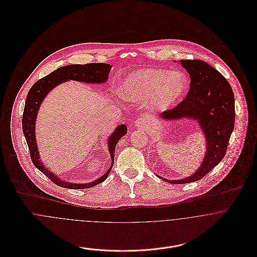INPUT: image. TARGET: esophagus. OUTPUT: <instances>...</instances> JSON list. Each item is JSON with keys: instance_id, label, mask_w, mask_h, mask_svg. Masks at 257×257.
I'll use <instances>...</instances> for the list:
<instances>
[{"instance_id": "obj_1", "label": "esophagus", "mask_w": 257, "mask_h": 257, "mask_svg": "<svg viewBox=\"0 0 257 257\" xmlns=\"http://www.w3.org/2000/svg\"><path fill=\"white\" fill-rule=\"evenodd\" d=\"M136 126H138L140 128H146L147 126H148V120L146 117H141L136 120Z\"/></svg>"}]
</instances>
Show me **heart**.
Returning a JSON list of instances; mask_svg holds the SVG:
<instances>
[{"label": "heart", "mask_w": 257, "mask_h": 257, "mask_svg": "<svg viewBox=\"0 0 257 257\" xmlns=\"http://www.w3.org/2000/svg\"><path fill=\"white\" fill-rule=\"evenodd\" d=\"M187 86V78L181 72L146 68L127 74L119 85V93L127 101L149 100L152 109L164 110L182 98Z\"/></svg>", "instance_id": "heart-1"}]
</instances>
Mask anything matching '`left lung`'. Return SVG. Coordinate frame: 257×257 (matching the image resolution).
<instances>
[{
    "mask_svg": "<svg viewBox=\"0 0 257 257\" xmlns=\"http://www.w3.org/2000/svg\"><path fill=\"white\" fill-rule=\"evenodd\" d=\"M191 78L190 90L183 101L160 117L166 120L183 117L197 119L206 138L207 150L202 165L191 176L181 180L160 179L171 184L191 183L207 175L223 158L234 127V96L228 82L207 62L180 60Z\"/></svg>",
    "mask_w": 257,
    "mask_h": 257,
    "instance_id": "1",
    "label": "left lung"
}]
</instances>
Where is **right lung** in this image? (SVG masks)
<instances>
[{
    "mask_svg": "<svg viewBox=\"0 0 257 257\" xmlns=\"http://www.w3.org/2000/svg\"><path fill=\"white\" fill-rule=\"evenodd\" d=\"M111 65L107 63H88V64H71L67 66L60 67L47 76L39 79L31 88L25 105V110L23 114V132L29 146L31 158L35 166L40 170L44 175H46L52 182L60 187L68 189H87L98 184L102 183L107 179L110 174L111 167L113 165L114 150L118 141L126 134L127 128L125 124L118 125L114 132L111 134L108 141L109 151H110L111 164L110 169L100 178L91 183L76 184L68 183L60 180L52 172H50L41 162L39 152L37 149L36 141V119L37 111L44 100L45 96L52 90L55 86L59 85L68 80H75L84 83H105L109 77Z\"/></svg>",
    "mask_w": 257,
    "mask_h": 257,
    "instance_id": "add662e5",
    "label": "right lung"
}]
</instances>
